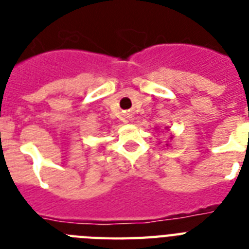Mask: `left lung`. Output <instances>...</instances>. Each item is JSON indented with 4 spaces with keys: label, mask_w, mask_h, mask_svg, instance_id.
I'll list each match as a JSON object with an SVG mask.
<instances>
[{
    "label": "left lung",
    "mask_w": 249,
    "mask_h": 249,
    "mask_svg": "<svg viewBox=\"0 0 249 249\" xmlns=\"http://www.w3.org/2000/svg\"><path fill=\"white\" fill-rule=\"evenodd\" d=\"M164 129H167V131H169V128H168V127H164ZM172 138H173V136L171 135V137H169V140H172ZM166 146H169V143H168V142H167V143H166Z\"/></svg>",
    "instance_id": "1"
}]
</instances>
